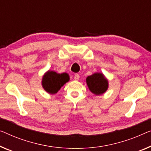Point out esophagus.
<instances>
[{"mask_svg": "<svg viewBox=\"0 0 151 151\" xmlns=\"http://www.w3.org/2000/svg\"><path fill=\"white\" fill-rule=\"evenodd\" d=\"M80 76H79V75H78V74H75V76H74V79H75V81H78V79H79Z\"/></svg>", "mask_w": 151, "mask_h": 151, "instance_id": "esophagus-1", "label": "esophagus"}]
</instances>
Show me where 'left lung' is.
<instances>
[{"label": "left lung", "instance_id": "8db88e82", "mask_svg": "<svg viewBox=\"0 0 151 151\" xmlns=\"http://www.w3.org/2000/svg\"><path fill=\"white\" fill-rule=\"evenodd\" d=\"M86 83L90 91L96 96L105 93L109 87L108 80L102 73H96L87 76Z\"/></svg>", "mask_w": 151, "mask_h": 151}]
</instances>
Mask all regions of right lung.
<instances>
[{"label": "right lung", "instance_id": "1", "mask_svg": "<svg viewBox=\"0 0 151 151\" xmlns=\"http://www.w3.org/2000/svg\"><path fill=\"white\" fill-rule=\"evenodd\" d=\"M70 79L68 74H59L55 71L49 70L42 76V85L47 93L55 94Z\"/></svg>", "mask_w": 151, "mask_h": 151}]
</instances>
